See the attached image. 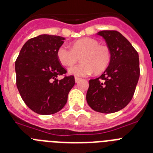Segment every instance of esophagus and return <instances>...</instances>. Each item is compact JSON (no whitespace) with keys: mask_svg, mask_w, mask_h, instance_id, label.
I'll return each mask as SVG.
<instances>
[{"mask_svg":"<svg viewBox=\"0 0 153 153\" xmlns=\"http://www.w3.org/2000/svg\"><path fill=\"white\" fill-rule=\"evenodd\" d=\"M81 78H79V77H77V76H76L75 77V81L76 82V83H78V82L79 81V80H81Z\"/></svg>","mask_w":153,"mask_h":153,"instance_id":"obj_1","label":"esophagus"}]
</instances>
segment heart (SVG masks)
I'll list each match as a JSON object with an SVG mask.
<instances>
[{
  "mask_svg": "<svg viewBox=\"0 0 153 153\" xmlns=\"http://www.w3.org/2000/svg\"><path fill=\"white\" fill-rule=\"evenodd\" d=\"M56 55L62 65L72 66L80 56L82 62L69 69V74L85 76L104 72L110 64L112 54L107 45H99L98 40L91 37H84L74 41L71 48L63 45L57 49Z\"/></svg>",
  "mask_w": 153,
  "mask_h": 153,
  "instance_id": "heart-1",
  "label": "heart"
}]
</instances>
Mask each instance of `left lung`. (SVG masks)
Returning a JSON list of instances; mask_svg holds the SVG:
<instances>
[{"label": "left lung", "mask_w": 153, "mask_h": 153, "mask_svg": "<svg viewBox=\"0 0 153 153\" xmlns=\"http://www.w3.org/2000/svg\"><path fill=\"white\" fill-rule=\"evenodd\" d=\"M98 35L110 48L112 58L105 71L89 80L87 102L96 112L116 113L131 101L139 79L138 54L131 43L116 30H102Z\"/></svg>", "instance_id": "obj_1"}]
</instances>
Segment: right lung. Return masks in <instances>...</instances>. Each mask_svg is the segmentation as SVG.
<instances>
[{"label": "right lung", "mask_w": 153, "mask_h": 153, "mask_svg": "<svg viewBox=\"0 0 153 153\" xmlns=\"http://www.w3.org/2000/svg\"><path fill=\"white\" fill-rule=\"evenodd\" d=\"M64 40L48 34L30 39L16 59L18 90L26 105L38 114L51 115L61 110L75 84L74 76L65 75L67 71L56 55ZM62 75V79H56Z\"/></svg>", "instance_id": "obj_1"}]
</instances>
